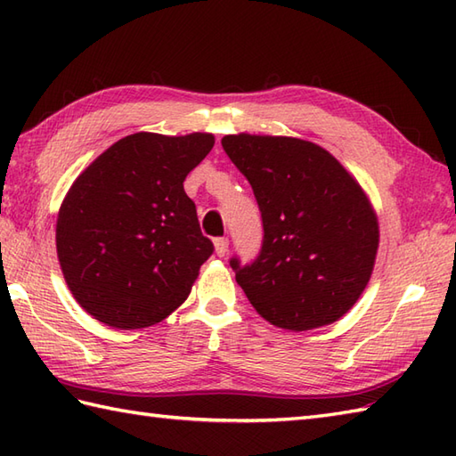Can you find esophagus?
<instances>
[{
	"instance_id": "esophagus-1",
	"label": "esophagus",
	"mask_w": 456,
	"mask_h": 456,
	"mask_svg": "<svg viewBox=\"0 0 456 456\" xmlns=\"http://www.w3.org/2000/svg\"><path fill=\"white\" fill-rule=\"evenodd\" d=\"M213 245H216V253L217 256H225L227 250H229V239L227 237H219L213 240Z\"/></svg>"
}]
</instances>
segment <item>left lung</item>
I'll return each mask as SVG.
<instances>
[{
  "mask_svg": "<svg viewBox=\"0 0 456 456\" xmlns=\"http://www.w3.org/2000/svg\"><path fill=\"white\" fill-rule=\"evenodd\" d=\"M221 144L253 186L265 227L253 265L231 258L237 284L276 327L335 323L364 292L380 240L361 183L304 139L239 133Z\"/></svg>",
  "mask_w": 456,
  "mask_h": 456,
  "instance_id": "1",
  "label": "left lung"
}]
</instances>
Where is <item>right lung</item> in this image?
<instances>
[{"mask_svg":"<svg viewBox=\"0 0 456 456\" xmlns=\"http://www.w3.org/2000/svg\"><path fill=\"white\" fill-rule=\"evenodd\" d=\"M213 144L211 133H134L74 180L58 211L56 253L72 296L94 319L142 329L186 302L213 243L183 180Z\"/></svg>","mask_w":456,"mask_h":456,"instance_id":"right-lung-1","label":"right lung"}]
</instances>
